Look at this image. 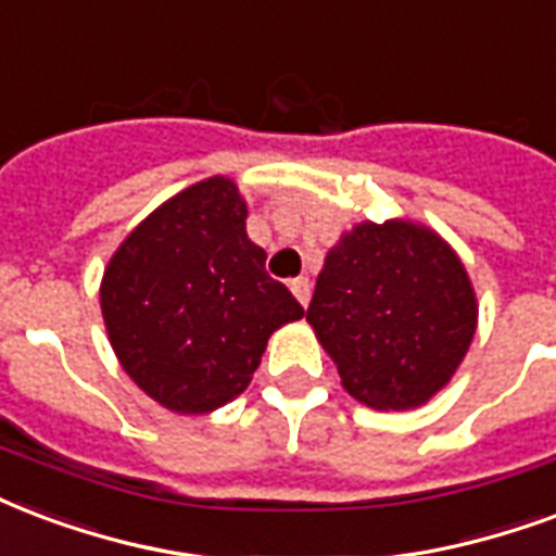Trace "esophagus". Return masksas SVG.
I'll list each match as a JSON object with an SVG mask.
<instances>
[{
  "mask_svg": "<svg viewBox=\"0 0 556 556\" xmlns=\"http://www.w3.org/2000/svg\"><path fill=\"white\" fill-rule=\"evenodd\" d=\"M291 286V294L300 300V306H309V294H312V286L306 277H294L289 282Z\"/></svg>",
  "mask_w": 556,
  "mask_h": 556,
  "instance_id": "obj_1",
  "label": "esophagus"
}]
</instances>
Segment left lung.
Wrapping results in <instances>:
<instances>
[{"label":"left lung","instance_id":"obj_1","mask_svg":"<svg viewBox=\"0 0 556 556\" xmlns=\"http://www.w3.org/2000/svg\"><path fill=\"white\" fill-rule=\"evenodd\" d=\"M306 320L353 401L404 413L445 389L477 332L463 258L430 226L392 217L344 229Z\"/></svg>","mask_w":556,"mask_h":556}]
</instances>
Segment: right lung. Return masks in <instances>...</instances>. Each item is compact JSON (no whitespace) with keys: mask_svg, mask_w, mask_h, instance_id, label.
<instances>
[{"mask_svg":"<svg viewBox=\"0 0 556 556\" xmlns=\"http://www.w3.org/2000/svg\"><path fill=\"white\" fill-rule=\"evenodd\" d=\"M265 258L229 176L188 185L123 238L102 270L100 309L123 371L155 404L205 415L236 401L267 339L303 318Z\"/></svg>","mask_w":556,"mask_h":556,"instance_id":"add662e5","label":"right lung"}]
</instances>
